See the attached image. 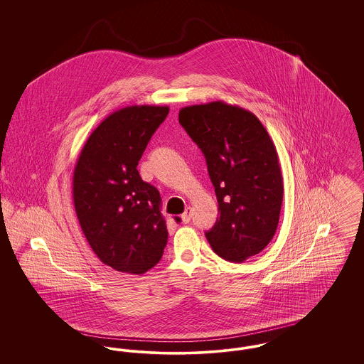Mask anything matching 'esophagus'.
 I'll list each match as a JSON object with an SVG mask.
<instances>
[{"instance_id":"1","label":"esophagus","mask_w":364,"mask_h":364,"mask_svg":"<svg viewBox=\"0 0 364 364\" xmlns=\"http://www.w3.org/2000/svg\"><path fill=\"white\" fill-rule=\"evenodd\" d=\"M191 217H192V208H186V211H184V214L181 215V220H183V223L188 224V223L191 221Z\"/></svg>"}]
</instances>
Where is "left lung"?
I'll return each instance as SVG.
<instances>
[{"instance_id": "left-lung-1", "label": "left lung", "mask_w": 364, "mask_h": 364, "mask_svg": "<svg viewBox=\"0 0 364 364\" xmlns=\"http://www.w3.org/2000/svg\"><path fill=\"white\" fill-rule=\"evenodd\" d=\"M178 122L206 158L218 213L206 239L213 251L242 263L277 230L284 184L273 140L258 117L223 101L183 107Z\"/></svg>"}]
</instances>
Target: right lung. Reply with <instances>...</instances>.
<instances>
[{
  "instance_id": "right-lung-1",
  "label": "right lung",
  "mask_w": 364,
  "mask_h": 364,
  "mask_svg": "<svg viewBox=\"0 0 364 364\" xmlns=\"http://www.w3.org/2000/svg\"><path fill=\"white\" fill-rule=\"evenodd\" d=\"M168 106H127L87 139L73 171V205L87 242L112 269L143 274L168 242L156 187L141 180L139 161Z\"/></svg>"
}]
</instances>
